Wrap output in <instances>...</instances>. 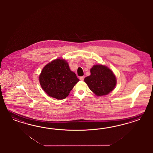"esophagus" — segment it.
Segmentation results:
<instances>
[{"instance_id":"34e87169","label":"esophagus","mask_w":153,"mask_h":153,"mask_svg":"<svg viewBox=\"0 0 153 153\" xmlns=\"http://www.w3.org/2000/svg\"><path fill=\"white\" fill-rule=\"evenodd\" d=\"M84 79H85V76H81V77H79V79H80L81 81H83Z\"/></svg>"}]
</instances>
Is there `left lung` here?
Masks as SVG:
<instances>
[{
	"instance_id": "1",
	"label": "left lung",
	"mask_w": 153,
	"mask_h": 153,
	"mask_svg": "<svg viewBox=\"0 0 153 153\" xmlns=\"http://www.w3.org/2000/svg\"><path fill=\"white\" fill-rule=\"evenodd\" d=\"M90 72L91 75L85 77L84 81L97 96L107 95L114 89L116 85V77L107 67L95 65Z\"/></svg>"
}]
</instances>
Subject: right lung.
Here are the masks:
<instances>
[{"instance_id": "obj_1", "label": "right lung", "mask_w": 153, "mask_h": 153, "mask_svg": "<svg viewBox=\"0 0 153 153\" xmlns=\"http://www.w3.org/2000/svg\"><path fill=\"white\" fill-rule=\"evenodd\" d=\"M42 88L50 97L61 100L67 97L79 79L67 62L58 59L48 63L39 76Z\"/></svg>"}]
</instances>
